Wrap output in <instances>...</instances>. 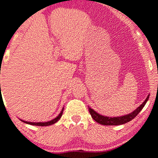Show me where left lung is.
<instances>
[{
  "instance_id": "1",
  "label": "left lung",
  "mask_w": 158,
  "mask_h": 158,
  "mask_svg": "<svg viewBox=\"0 0 158 158\" xmlns=\"http://www.w3.org/2000/svg\"><path fill=\"white\" fill-rule=\"evenodd\" d=\"M148 98H149V95L147 97V98L145 99V101L142 103L138 107L136 110H135L133 112L128 114V115L121 116V117H106V116H103L98 114V112H95L94 110H92L91 108H88L90 114H91V117L95 121L99 123L100 124H103V125H121V124H124L125 123L129 122L132 119L134 118L136 115L139 113L140 111L142 110V109L145 106V103L148 101Z\"/></svg>"
}]
</instances>
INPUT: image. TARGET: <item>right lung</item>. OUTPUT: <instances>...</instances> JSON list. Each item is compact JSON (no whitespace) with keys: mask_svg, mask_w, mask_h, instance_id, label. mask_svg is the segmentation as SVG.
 I'll list each match as a JSON object with an SVG mask.
<instances>
[{"mask_svg":"<svg viewBox=\"0 0 158 158\" xmlns=\"http://www.w3.org/2000/svg\"><path fill=\"white\" fill-rule=\"evenodd\" d=\"M63 111H64V109L61 110V112H60V113L58 115V117H56L55 118L52 119V120H51L50 121H47V122H27V121H22L23 122L26 123V124H31V125H36V126H48V125H51V124H55V123H56L57 121H58L59 119L60 118V117H61L62 114H63Z\"/></svg>","mask_w":158,"mask_h":158,"instance_id":"1","label":"right lung"}]
</instances>
